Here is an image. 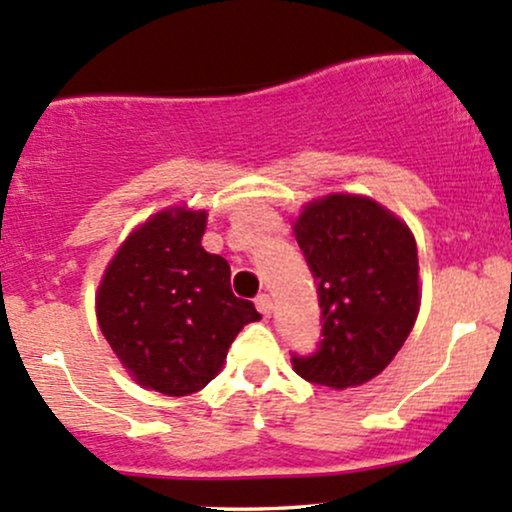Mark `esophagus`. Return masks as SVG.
Listing matches in <instances>:
<instances>
[{"label":"esophagus","instance_id":"34e87169","mask_svg":"<svg viewBox=\"0 0 512 512\" xmlns=\"http://www.w3.org/2000/svg\"><path fill=\"white\" fill-rule=\"evenodd\" d=\"M256 310L261 312L263 317H271V312H273V298H271V295H266V293L258 295V298H256Z\"/></svg>","mask_w":512,"mask_h":512}]
</instances>
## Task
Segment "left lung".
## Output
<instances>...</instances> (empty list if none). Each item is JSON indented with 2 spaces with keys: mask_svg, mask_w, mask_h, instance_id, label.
<instances>
[{
  "mask_svg": "<svg viewBox=\"0 0 512 512\" xmlns=\"http://www.w3.org/2000/svg\"><path fill=\"white\" fill-rule=\"evenodd\" d=\"M293 232L324 322L320 349L295 356V373L334 390L364 386L395 359L420 312L415 236L398 214L354 192L302 205Z\"/></svg>",
  "mask_w": 512,
  "mask_h": 512,
  "instance_id": "obj_1",
  "label": "left lung"
}]
</instances>
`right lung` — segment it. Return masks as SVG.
<instances>
[{
    "instance_id": "1",
    "label": "right lung",
    "mask_w": 512,
    "mask_h": 512,
    "mask_svg": "<svg viewBox=\"0 0 512 512\" xmlns=\"http://www.w3.org/2000/svg\"><path fill=\"white\" fill-rule=\"evenodd\" d=\"M207 210L170 205L141 222L104 268L95 293L100 329L141 388L190 395L222 371L229 344L258 322L232 293L227 258L202 246Z\"/></svg>"
}]
</instances>
